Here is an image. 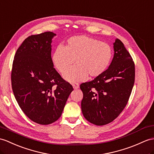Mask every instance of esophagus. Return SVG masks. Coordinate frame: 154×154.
<instances>
[{"label": "esophagus", "mask_w": 154, "mask_h": 154, "mask_svg": "<svg viewBox=\"0 0 154 154\" xmlns=\"http://www.w3.org/2000/svg\"><path fill=\"white\" fill-rule=\"evenodd\" d=\"M72 86H73V88H74V89H78V88H79V87H80L79 84H77V83L73 84H72Z\"/></svg>", "instance_id": "esophagus-1"}]
</instances>
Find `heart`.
<instances>
[{
    "label": "heart",
    "mask_w": 154,
    "mask_h": 154,
    "mask_svg": "<svg viewBox=\"0 0 154 154\" xmlns=\"http://www.w3.org/2000/svg\"><path fill=\"white\" fill-rule=\"evenodd\" d=\"M112 51L109 45L87 36L70 38L65 46L55 49L51 60L60 73H65L73 61L76 65L63 75L69 82H82L95 78L105 72L110 65Z\"/></svg>",
    "instance_id": "obj_1"
}]
</instances>
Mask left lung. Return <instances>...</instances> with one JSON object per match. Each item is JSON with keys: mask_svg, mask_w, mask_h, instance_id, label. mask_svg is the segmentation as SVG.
Here are the masks:
<instances>
[{"mask_svg": "<svg viewBox=\"0 0 154 154\" xmlns=\"http://www.w3.org/2000/svg\"><path fill=\"white\" fill-rule=\"evenodd\" d=\"M114 50L113 59L105 72L80 86L84 95L82 113L96 125H106L120 114L134 83V63L120 40H115Z\"/></svg>", "mask_w": 154, "mask_h": 154, "instance_id": "obj_1", "label": "left lung"}]
</instances>
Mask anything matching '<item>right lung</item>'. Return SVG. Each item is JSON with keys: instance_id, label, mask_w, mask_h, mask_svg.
I'll return each mask as SVG.
<instances>
[{"instance_id": "add662e5", "label": "right lung", "mask_w": 154, "mask_h": 154, "mask_svg": "<svg viewBox=\"0 0 154 154\" xmlns=\"http://www.w3.org/2000/svg\"><path fill=\"white\" fill-rule=\"evenodd\" d=\"M52 32L31 35L19 47L12 65V87L19 106L34 122L48 125L61 117L73 88L54 69Z\"/></svg>"}]
</instances>
